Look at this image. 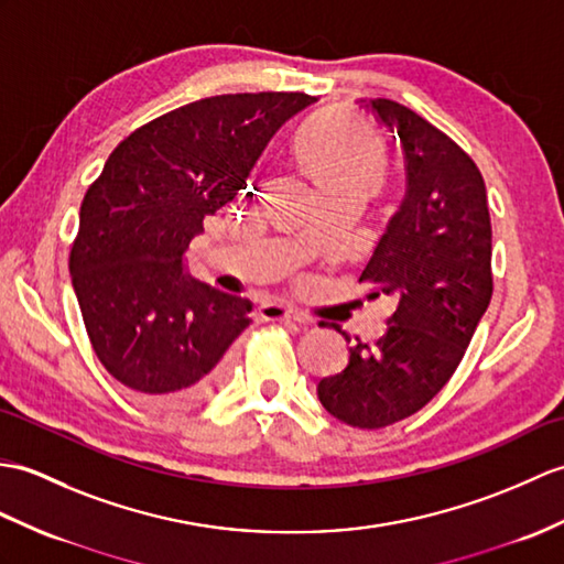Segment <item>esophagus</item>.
I'll return each mask as SVG.
<instances>
[{"label": "esophagus", "instance_id": "obj_1", "mask_svg": "<svg viewBox=\"0 0 564 564\" xmlns=\"http://www.w3.org/2000/svg\"><path fill=\"white\" fill-rule=\"evenodd\" d=\"M261 319L267 322H281V319H293V322H310V317H305L303 312L293 310L291 305L285 303H264L259 307Z\"/></svg>", "mask_w": 564, "mask_h": 564}]
</instances>
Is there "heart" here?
Masks as SVG:
<instances>
[{
	"mask_svg": "<svg viewBox=\"0 0 564 564\" xmlns=\"http://www.w3.org/2000/svg\"><path fill=\"white\" fill-rule=\"evenodd\" d=\"M295 155L314 185L377 189L387 173V151L372 129L344 110L314 117L300 129Z\"/></svg>",
	"mask_w": 564,
	"mask_h": 564,
	"instance_id": "heart-1",
	"label": "heart"
}]
</instances>
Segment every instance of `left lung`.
<instances>
[{
    "mask_svg": "<svg viewBox=\"0 0 564 564\" xmlns=\"http://www.w3.org/2000/svg\"><path fill=\"white\" fill-rule=\"evenodd\" d=\"M365 108L394 132L405 161L403 204L360 273L397 310L382 338H358L317 397L341 423L377 430L421 411L459 368L492 297V226L486 182L459 143L397 100Z\"/></svg>",
    "mask_w": 564,
    "mask_h": 564,
    "instance_id": "8db88e82",
    "label": "left lung"
}]
</instances>
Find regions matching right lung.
<instances>
[{"instance_id": "obj_1", "label": "right lung", "mask_w": 564, "mask_h": 564, "mask_svg": "<svg viewBox=\"0 0 564 564\" xmlns=\"http://www.w3.org/2000/svg\"><path fill=\"white\" fill-rule=\"evenodd\" d=\"M307 94H226L141 124L88 187L69 273L86 334L112 379L155 405L214 394L250 300L182 273L204 218L232 202Z\"/></svg>"}]
</instances>
